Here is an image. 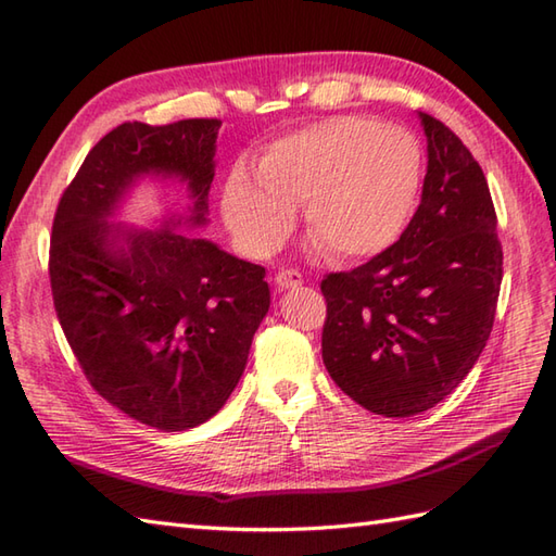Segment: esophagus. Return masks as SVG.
Instances as JSON below:
<instances>
[{"label":"esophagus","mask_w":556,"mask_h":556,"mask_svg":"<svg viewBox=\"0 0 556 556\" xmlns=\"http://www.w3.org/2000/svg\"><path fill=\"white\" fill-rule=\"evenodd\" d=\"M304 282V276L300 274V270L294 268H280L276 274V286L278 290H290V288H300Z\"/></svg>","instance_id":"34e87169"}]
</instances>
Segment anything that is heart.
Here are the masks:
<instances>
[{"label":"heart","mask_w":556,"mask_h":556,"mask_svg":"<svg viewBox=\"0 0 556 556\" xmlns=\"http://www.w3.org/2000/svg\"><path fill=\"white\" fill-rule=\"evenodd\" d=\"M425 155L415 134L342 115L286 134L266 148L260 174L233 167L222 191L228 228L250 252L278 248L306 202V231L337 260L394 245L415 212Z\"/></svg>","instance_id":"1"}]
</instances>
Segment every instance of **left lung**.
Returning <instances> with one entry per match:
<instances>
[{
  "instance_id": "1",
  "label": "left lung",
  "mask_w": 556,
  "mask_h": 556,
  "mask_svg": "<svg viewBox=\"0 0 556 556\" xmlns=\"http://www.w3.org/2000/svg\"><path fill=\"white\" fill-rule=\"evenodd\" d=\"M427 137L422 200L394 245L320 282L323 363L365 410L410 417L465 380L489 342L503 245L489 184L469 148L419 113Z\"/></svg>"
}]
</instances>
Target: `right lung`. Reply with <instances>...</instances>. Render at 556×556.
I'll use <instances>...</instances> for the list:
<instances>
[{"label": "right lung", "instance_id": "1", "mask_svg": "<svg viewBox=\"0 0 556 556\" xmlns=\"http://www.w3.org/2000/svg\"><path fill=\"white\" fill-rule=\"evenodd\" d=\"M219 127L125 122L91 148L53 216L49 278L65 340L108 403L160 431L222 410L270 306L264 266L179 231L207 224ZM143 175L181 180L189 214L155 232L115 227Z\"/></svg>", "mask_w": 556, "mask_h": 556}]
</instances>
